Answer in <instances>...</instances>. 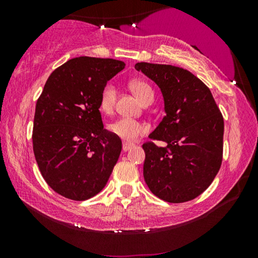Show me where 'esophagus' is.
I'll return each mask as SVG.
<instances>
[{
    "mask_svg": "<svg viewBox=\"0 0 258 258\" xmlns=\"http://www.w3.org/2000/svg\"><path fill=\"white\" fill-rule=\"evenodd\" d=\"M133 147H134L133 144H130V143H126V142H124V143H123V147H122V149H123V151H128V150L132 149Z\"/></svg>",
    "mask_w": 258,
    "mask_h": 258,
    "instance_id": "34e87169",
    "label": "esophagus"
}]
</instances>
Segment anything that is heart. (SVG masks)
Instances as JSON below:
<instances>
[{
	"label": "heart",
	"instance_id": "1",
	"mask_svg": "<svg viewBox=\"0 0 258 258\" xmlns=\"http://www.w3.org/2000/svg\"><path fill=\"white\" fill-rule=\"evenodd\" d=\"M130 90L139 100L144 102L154 98L153 89L149 87V84L140 80H134L129 83ZM116 101V89L111 83L105 84L102 88L100 94V109L105 114H110L114 109ZM108 130L112 135L117 136L118 139L124 141V142H135L141 135L148 132V126L142 122L135 121L130 118H118L116 121L111 122L108 125Z\"/></svg>",
	"mask_w": 258,
	"mask_h": 258
}]
</instances>
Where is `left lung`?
Masks as SVG:
<instances>
[{
	"mask_svg": "<svg viewBox=\"0 0 258 258\" xmlns=\"http://www.w3.org/2000/svg\"><path fill=\"white\" fill-rule=\"evenodd\" d=\"M161 89L165 116L149 135L167 147L143 144V176L151 192L170 203L200 196L216 177L223 155L224 122L211 91L188 70L136 63Z\"/></svg>",
	"mask_w": 258,
	"mask_h": 258,
	"instance_id": "1",
	"label": "left lung"
}]
</instances>
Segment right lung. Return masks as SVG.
<instances>
[{
  "label": "right lung",
  "instance_id": "add662e5",
  "mask_svg": "<svg viewBox=\"0 0 258 258\" xmlns=\"http://www.w3.org/2000/svg\"><path fill=\"white\" fill-rule=\"evenodd\" d=\"M124 62L81 56L51 73L35 109L33 148L48 185L74 201L90 199L107 184L122 150L103 128L100 94Z\"/></svg>",
  "mask_w": 258,
  "mask_h": 258
}]
</instances>
